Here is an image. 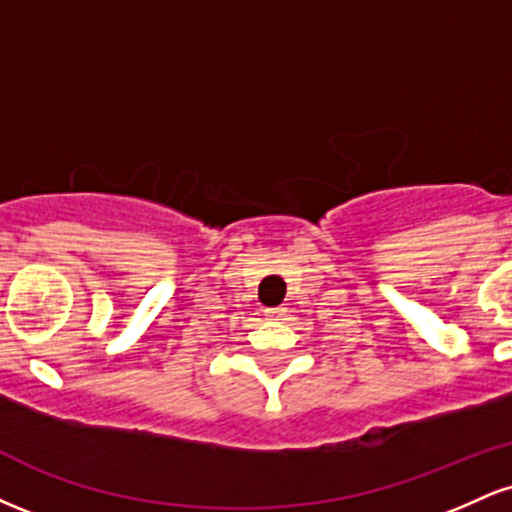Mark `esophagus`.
<instances>
[{
	"mask_svg": "<svg viewBox=\"0 0 512 512\" xmlns=\"http://www.w3.org/2000/svg\"><path fill=\"white\" fill-rule=\"evenodd\" d=\"M264 313H267L269 320H284L286 308H267V310H264Z\"/></svg>",
	"mask_w": 512,
	"mask_h": 512,
	"instance_id": "obj_1",
	"label": "esophagus"
}]
</instances>
